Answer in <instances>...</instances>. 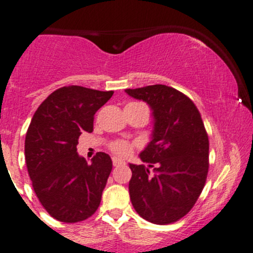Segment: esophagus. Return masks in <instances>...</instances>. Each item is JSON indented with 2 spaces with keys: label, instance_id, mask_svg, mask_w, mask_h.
<instances>
[{
  "label": "esophagus",
  "instance_id": "obj_1",
  "mask_svg": "<svg viewBox=\"0 0 253 253\" xmlns=\"http://www.w3.org/2000/svg\"><path fill=\"white\" fill-rule=\"evenodd\" d=\"M112 161H113V166L114 167H118V166H122V165H124V162L122 160H119V158H116V157H113L112 158Z\"/></svg>",
  "mask_w": 253,
  "mask_h": 253
}]
</instances>
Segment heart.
Listing matches in <instances>:
<instances>
[{
  "instance_id": "obj_1",
  "label": "heart",
  "mask_w": 253,
  "mask_h": 253,
  "mask_svg": "<svg viewBox=\"0 0 253 253\" xmlns=\"http://www.w3.org/2000/svg\"><path fill=\"white\" fill-rule=\"evenodd\" d=\"M109 147H111L112 152H114L118 156H122V157L127 156L131 152V145H130L129 142L123 141V140H118V141L112 142Z\"/></svg>"
}]
</instances>
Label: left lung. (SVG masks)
<instances>
[{"label": "left lung", "instance_id": "obj_1", "mask_svg": "<svg viewBox=\"0 0 253 253\" xmlns=\"http://www.w3.org/2000/svg\"><path fill=\"white\" fill-rule=\"evenodd\" d=\"M152 109V140L129 165V194L135 211L153 224H170L190 212L201 195L210 167V141L195 103L175 88L150 85L126 88Z\"/></svg>", "mask_w": 253, "mask_h": 253}]
</instances>
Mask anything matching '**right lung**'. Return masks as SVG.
<instances>
[{
    "mask_svg": "<svg viewBox=\"0 0 253 253\" xmlns=\"http://www.w3.org/2000/svg\"><path fill=\"white\" fill-rule=\"evenodd\" d=\"M113 91L70 85L39 106L25 136V162L34 191L51 217L63 223L87 219L97 211L112 160L97 152L87 165L77 152L79 136L93 130L95 113Z\"/></svg>",
    "mask_w": 253,
    "mask_h": 253,
    "instance_id": "1",
    "label": "right lung"
}]
</instances>
